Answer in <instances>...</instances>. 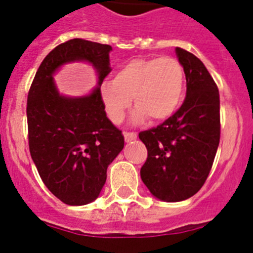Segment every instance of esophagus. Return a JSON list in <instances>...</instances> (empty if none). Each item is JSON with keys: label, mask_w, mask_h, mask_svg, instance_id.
Returning <instances> with one entry per match:
<instances>
[{"label": "esophagus", "mask_w": 253, "mask_h": 253, "mask_svg": "<svg viewBox=\"0 0 253 253\" xmlns=\"http://www.w3.org/2000/svg\"><path fill=\"white\" fill-rule=\"evenodd\" d=\"M124 139L125 142H131V140L137 139V133L135 131H124Z\"/></svg>", "instance_id": "34e87169"}]
</instances>
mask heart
I'll use <instances>...</instances> for the list:
<instances>
[{"label": "heart", "instance_id": "heart-1", "mask_svg": "<svg viewBox=\"0 0 253 253\" xmlns=\"http://www.w3.org/2000/svg\"><path fill=\"white\" fill-rule=\"evenodd\" d=\"M185 72L173 57L138 58L120 67L113 82L101 86V101L114 124L124 120L133 99L134 120L148 116L152 122L166 120L177 110L184 93Z\"/></svg>", "mask_w": 253, "mask_h": 253}]
</instances>
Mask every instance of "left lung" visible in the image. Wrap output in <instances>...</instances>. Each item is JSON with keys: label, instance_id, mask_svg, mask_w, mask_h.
<instances>
[{"label": "left lung", "instance_id": "8db88e82", "mask_svg": "<svg viewBox=\"0 0 253 253\" xmlns=\"http://www.w3.org/2000/svg\"><path fill=\"white\" fill-rule=\"evenodd\" d=\"M176 54L186 76V97L162 124L139 133L148 152L140 177L163 202H181L202 189L220 139L218 86L193 53L176 48Z\"/></svg>", "mask_w": 253, "mask_h": 253}]
</instances>
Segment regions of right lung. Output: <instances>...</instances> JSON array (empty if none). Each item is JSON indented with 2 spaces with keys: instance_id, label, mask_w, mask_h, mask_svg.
Masks as SVG:
<instances>
[{
  "instance_id": "1",
  "label": "right lung",
  "mask_w": 253,
  "mask_h": 253,
  "mask_svg": "<svg viewBox=\"0 0 253 253\" xmlns=\"http://www.w3.org/2000/svg\"><path fill=\"white\" fill-rule=\"evenodd\" d=\"M111 46L71 39L44 58L30 86L26 105L29 149L44 185L68 205L93 202L106 181L107 166L124 147L122 130L107 119L101 101L110 73ZM87 60L99 73V86L84 98L57 93L52 73L62 64Z\"/></svg>"
}]
</instances>
